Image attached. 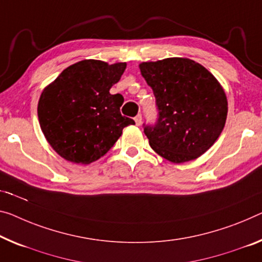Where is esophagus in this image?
<instances>
[{
  "label": "esophagus",
  "mask_w": 262,
  "mask_h": 262,
  "mask_svg": "<svg viewBox=\"0 0 262 262\" xmlns=\"http://www.w3.org/2000/svg\"><path fill=\"white\" fill-rule=\"evenodd\" d=\"M135 122H136V125H140L142 124V115H137L135 117Z\"/></svg>",
  "instance_id": "34e87169"
}]
</instances>
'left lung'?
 I'll list each match as a JSON object with an SVG mask.
<instances>
[{
  "mask_svg": "<svg viewBox=\"0 0 262 262\" xmlns=\"http://www.w3.org/2000/svg\"><path fill=\"white\" fill-rule=\"evenodd\" d=\"M139 69L154 90L158 110L155 125L144 124L150 146L177 164L205 154L226 123L227 98L220 83L188 58L143 62Z\"/></svg>",
  "mask_w": 262,
  "mask_h": 262,
  "instance_id": "1",
  "label": "left lung"
}]
</instances>
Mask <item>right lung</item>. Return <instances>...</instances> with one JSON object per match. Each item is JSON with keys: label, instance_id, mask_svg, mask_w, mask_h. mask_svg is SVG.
Returning a JSON list of instances; mask_svg holds the SVG:
<instances>
[{"label": "right lung", "instance_id": "1", "mask_svg": "<svg viewBox=\"0 0 262 262\" xmlns=\"http://www.w3.org/2000/svg\"><path fill=\"white\" fill-rule=\"evenodd\" d=\"M126 63L107 64L84 59L61 72L42 91L37 114L39 125L51 147L64 159L90 164L103 157L135 124L124 117L122 95L111 86L125 71Z\"/></svg>", "mask_w": 262, "mask_h": 262}]
</instances>
